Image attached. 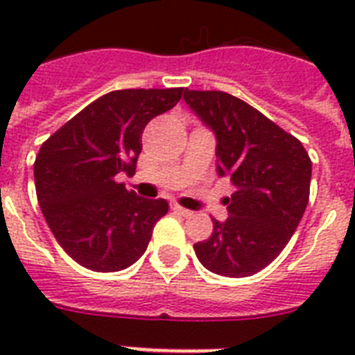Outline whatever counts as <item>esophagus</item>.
Returning a JSON list of instances; mask_svg holds the SVG:
<instances>
[{
	"label": "esophagus",
	"mask_w": 355,
	"mask_h": 355,
	"mask_svg": "<svg viewBox=\"0 0 355 355\" xmlns=\"http://www.w3.org/2000/svg\"><path fill=\"white\" fill-rule=\"evenodd\" d=\"M171 210H173V211H177V214H180V216H184V217H188V216H191V214H193V211L188 210V208H184V206L177 205V202H173V205H171Z\"/></svg>",
	"instance_id": "obj_1"
}]
</instances>
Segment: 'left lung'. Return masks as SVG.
Here are the masks:
<instances>
[{
    "mask_svg": "<svg viewBox=\"0 0 355 355\" xmlns=\"http://www.w3.org/2000/svg\"><path fill=\"white\" fill-rule=\"evenodd\" d=\"M184 99L217 136V173L230 178L228 219L195 243L216 275L243 278L276 259L297 230L309 200L311 160L293 134L248 103L219 90H188Z\"/></svg>",
    "mask_w": 355,
    "mask_h": 355,
    "instance_id": "obj_1",
    "label": "left lung"
}]
</instances>
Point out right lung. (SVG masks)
I'll return each instance as SVG.
<instances>
[{
	"label": "right lung",
	"instance_id": "add662e5",
	"mask_svg": "<svg viewBox=\"0 0 355 355\" xmlns=\"http://www.w3.org/2000/svg\"><path fill=\"white\" fill-rule=\"evenodd\" d=\"M182 92H110L42 144L35 160L38 205L58 245L86 269H127L169 210L164 199H139L128 191L118 175H132L145 125L175 107Z\"/></svg>",
	"mask_w": 355,
	"mask_h": 355
}]
</instances>
